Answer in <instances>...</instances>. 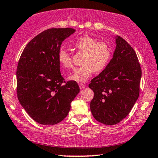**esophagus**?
Here are the masks:
<instances>
[{
	"label": "esophagus",
	"instance_id": "obj_1",
	"mask_svg": "<svg viewBox=\"0 0 158 158\" xmlns=\"http://www.w3.org/2000/svg\"><path fill=\"white\" fill-rule=\"evenodd\" d=\"M79 88H80L81 89H84V88H85V87H86L85 84H83V83H79Z\"/></svg>",
	"mask_w": 158,
	"mask_h": 158
}]
</instances>
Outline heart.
<instances>
[{"instance_id":"b5f03b06","label":"heart","mask_w":158,"mask_h":158,"mask_svg":"<svg viewBox=\"0 0 158 158\" xmlns=\"http://www.w3.org/2000/svg\"><path fill=\"white\" fill-rule=\"evenodd\" d=\"M75 47L85 53L81 66L76 68L69 76V79L78 82H84L92 73L100 72L108 66L112 56V49L110 45L104 41H98L89 35L81 36L76 41ZM58 59L60 64L65 68L73 66L72 57L64 48L58 52Z\"/></svg>"}]
</instances>
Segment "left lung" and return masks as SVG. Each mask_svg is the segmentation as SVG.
<instances>
[{
  "label": "left lung",
  "mask_w": 158,
  "mask_h": 158,
  "mask_svg": "<svg viewBox=\"0 0 158 158\" xmlns=\"http://www.w3.org/2000/svg\"><path fill=\"white\" fill-rule=\"evenodd\" d=\"M106 68L89 84L94 98L90 110L97 121L115 125L127 116L139 95L142 70L137 56L122 37Z\"/></svg>",
  "instance_id": "8db88e82"
}]
</instances>
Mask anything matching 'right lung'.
I'll return each mask as SVG.
<instances>
[{
    "mask_svg": "<svg viewBox=\"0 0 158 158\" xmlns=\"http://www.w3.org/2000/svg\"><path fill=\"white\" fill-rule=\"evenodd\" d=\"M72 28L46 29L24 48L16 69V92L20 104L34 121L54 125L67 116L79 92L77 81H65L58 55Z\"/></svg>",
    "mask_w": 158,
    "mask_h": 158,
    "instance_id": "right-lung-1",
    "label": "right lung"
}]
</instances>
